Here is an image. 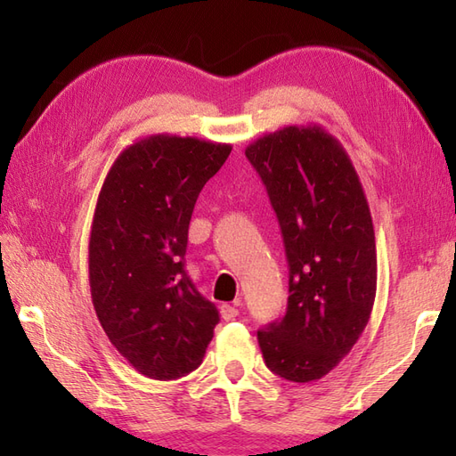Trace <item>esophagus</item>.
<instances>
[{"label":"esophagus","instance_id":"obj_1","mask_svg":"<svg viewBox=\"0 0 456 456\" xmlns=\"http://www.w3.org/2000/svg\"><path fill=\"white\" fill-rule=\"evenodd\" d=\"M239 305H240V302L223 304L221 305V317L225 319V322H231V319H235L239 315Z\"/></svg>","mask_w":456,"mask_h":456}]
</instances>
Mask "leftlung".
I'll return each mask as SVG.
<instances>
[{"label":"left lung","instance_id":"1","mask_svg":"<svg viewBox=\"0 0 456 456\" xmlns=\"http://www.w3.org/2000/svg\"><path fill=\"white\" fill-rule=\"evenodd\" d=\"M282 229L286 315L258 331L266 366L314 382L351 353L376 297V240L362 183L343 144L319 125H288L250 142Z\"/></svg>","mask_w":456,"mask_h":456}]
</instances>
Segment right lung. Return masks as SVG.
<instances>
[{"label": "right lung", "mask_w": 456, "mask_h": 456, "mask_svg": "<svg viewBox=\"0 0 456 456\" xmlns=\"http://www.w3.org/2000/svg\"><path fill=\"white\" fill-rule=\"evenodd\" d=\"M231 149L151 134L123 149L103 180L88 247L92 304L111 345L154 380L196 370L219 323L183 256L196 200Z\"/></svg>", "instance_id": "obj_1"}]
</instances>
